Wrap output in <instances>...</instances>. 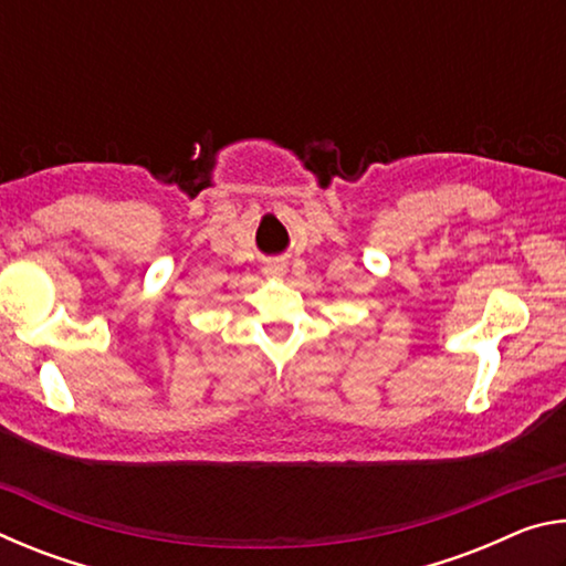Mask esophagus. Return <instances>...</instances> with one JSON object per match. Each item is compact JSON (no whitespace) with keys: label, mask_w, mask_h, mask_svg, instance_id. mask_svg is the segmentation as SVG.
Instances as JSON below:
<instances>
[{"label":"esophagus","mask_w":566,"mask_h":566,"mask_svg":"<svg viewBox=\"0 0 566 566\" xmlns=\"http://www.w3.org/2000/svg\"><path fill=\"white\" fill-rule=\"evenodd\" d=\"M264 270H266V274H284V270H286V262H284V260H274V262L266 264Z\"/></svg>","instance_id":"esophagus-1"}]
</instances>
